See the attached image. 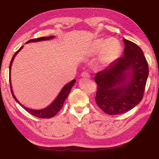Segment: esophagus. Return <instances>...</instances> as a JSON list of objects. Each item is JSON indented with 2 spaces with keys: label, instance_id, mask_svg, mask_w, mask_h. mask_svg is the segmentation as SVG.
I'll list each match as a JSON object with an SVG mask.
<instances>
[{
  "label": "esophagus",
  "instance_id": "esophagus-1",
  "mask_svg": "<svg viewBox=\"0 0 159 159\" xmlns=\"http://www.w3.org/2000/svg\"><path fill=\"white\" fill-rule=\"evenodd\" d=\"M81 76L83 77H85V78H89L90 75L89 74V73L86 72V71H83V72L81 74Z\"/></svg>",
  "mask_w": 159,
  "mask_h": 159
}]
</instances>
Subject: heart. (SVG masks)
<instances>
[{
    "label": "heart",
    "instance_id": "heart-1",
    "mask_svg": "<svg viewBox=\"0 0 159 159\" xmlns=\"http://www.w3.org/2000/svg\"><path fill=\"white\" fill-rule=\"evenodd\" d=\"M121 46L119 40L114 38L98 39L94 40L85 51L86 57H92L101 51L99 58L101 63L107 65L114 61L120 54Z\"/></svg>",
    "mask_w": 159,
    "mask_h": 159
}]
</instances>
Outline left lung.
<instances>
[{
    "label": "left lung",
    "mask_w": 159,
    "mask_h": 159,
    "mask_svg": "<svg viewBox=\"0 0 159 159\" xmlns=\"http://www.w3.org/2000/svg\"><path fill=\"white\" fill-rule=\"evenodd\" d=\"M123 57L96 73L95 100L110 115L124 114L141 101L149 74L147 60L139 47L123 39Z\"/></svg>",
    "instance_id": "left-lung-1"
}]
</instances>
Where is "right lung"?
I'll list each match as a JSON object with an SVG mask.
<instances>
[{"instance_id":"obj_1","label":"right lung","mask_w":159,"mask_h":159,"mask_svg":"<svg viewBox=\"0 0 159 159\" xmlns=\"http://www.w3.org/2000/svg\"><path fill=\"white\" fill-rule=\"evenodd\" d=\"M54 38V36H48V37H40V38H37V39H31L30 40H28L27 42L30 43V42H36V41H40V40H49ZM23 48V46L18 49V50L14 54L13 57H12L10 64H9V83H10V89H11V92L12 94V96H13L14 98L15 99V101H16L18 104H20V102H18V101L16 99V98L15 97V96L13 94V91H12L11 89V81H10V71H11V64L12 62L14 61V58L15 57V56L17 54V53L19 52L20 49ZM75 80H72L71 82L69 83H67L66 85H65L64 88L62 89L61 92L59 93L58 96H57V98L55 99V101L52 102V103L49 105V107H46L45 109H43V110H31V109L27 108L23 105H22L20 104L22 107H23L25 110L28 113L31 114L33 116L40 118V119H49V118H52L53 116H54L56 114H57L59 111L61 110V109L63 107V105L64 104V102L65 101V99L67 98V97L69 95L70 92L71 91V89L72 87L74 86V83H75Z\"/></svg>"}]
</instances>
